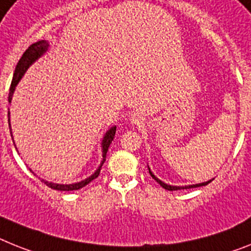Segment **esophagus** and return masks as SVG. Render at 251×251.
Segmentation results:
<instances>
[{
  "instance_id": "obj_1",
  "label": "esophagus",
  "mask_w": 251,
  "mask_h": 251,
  "mask_svg": "<svg viewBox=\"0 0 251 251\" xmlns=\"http://www.w3.org/2000/svg\"><path fill=\"white\" fill-rule=\"evenodd\" d=\"M130 122H131L132 125L140 126L144 124V119H143L140 115H136V113H134V115H131V117H130Z\"/></svg>"
}]
</instances>
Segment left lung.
Wrapping results in <instances>:
<instances>
[{"label": "left lung", "mask_w": 251, "mask_h": 251, "mask_svg": "<svg viewBox=\"0 0 251 251\" xmlns=\"http://www.w3.org/2000/svg\"><path fill=\"white\" fill-rule=\"evenodd\" d=\"M148 170H149V174H151V176L153 178H154L155 181H157L158 184L161 185L162 187H163V189H166V190H170V191H174V190H181V189H193V187H199V186H205V185H208L210 182V181L213 180V178H212V180H209V181H205V182H201V184H195V185H185V186H175V185H168V184H166V182H163V181L162 180H159V178L157 177V176H155L154 174H153V172L151 171V168H149V166H148Z\"/></svg>", "instance_id": "1"}]
</instances>
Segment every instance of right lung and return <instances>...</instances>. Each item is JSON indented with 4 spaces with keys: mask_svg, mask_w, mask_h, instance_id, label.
Here are the masks:
<instances>
[{
    "mask_svg": "<svg viewBox=\"0 0 251 251\" xmlns=\"http://www.w3.org/2000/svg\"><path fill=\"white\" fill-rule=\"evenodd\" d=\"M48 48H50V43H48V41H44L43 39V41H39L37 42V43H33L28 50H25L24 54L22 56V58L19 60L16 67H15L11 86H10V93H8V103H11L12 96H14V92L15 89H16V85H18L19 81L22 80V77L24 76V74L28 71L29 67L34 64L38 58H41L42 56L47 52ZM7 116H8L10 132H12L11 124H10V111L7 112ZM115 134H116V126H112V127H109V129L106 131V134L103 135L102 143H100V147H102V161H100V165L98 166V168L94 171V174L90 175L89 177L84 178V180L79 181V182H74V184H56V182H50V181H46L43 180V178H42V181H43L44 184L47 185L48 187H50V189H53V190H60V191L79 190V189L84 187L85 185H88L90 181H93L94 178L98 177V175H100V168H102V165L104 163V161H106V155H107V151H108L109 145H111L113 138H115ZM12 140H14V139H12ZM33 174H34V172H33Z\"/></svg>",
    "mask_w": 251,
    "mask_h": 251,
    "instance_id": "obj_1",
    "label": "right lung"
}]
</instances>
